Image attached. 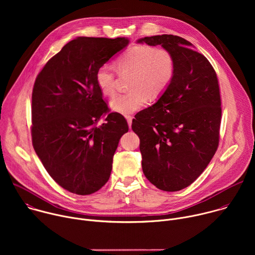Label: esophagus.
Listing matches in <instances>:
<instances>
[{
  "mask_svg": "<svg viewBox=\"0 0 255 255\" xmlns=\"http://www.w3.org/2000/svg\"><path fill=\"white\" fill-rule=\"evenodd\" d=\"M132 117L131 116H126V120H127V122H128V126H129V128L131 129V125H132Z\"/></svg>",
  "mask_w": 255,
  "mask_h": 255,
  "instance_id": "1",
  "label": "esophagus"
}]
</instances>
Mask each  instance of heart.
Returning <instances> with one entry per match:
<instances>
[{"mask_svg": "<svg viewBox=\"0 0 255 255\" xmlns=\"http://www.w3.org/2000/svg\"><path fill=\"white\" fill-rule=\"evenodd\" d=\"M115 66L119 72L133 71L130 92L118 94L110 103L116 113L130 115L150 99L161 96L168 88L175 72V59L165 48L149 45L131 47L118 57ZM96 84L104 96L111 97L116 91V71L110 63L102 64L96 71Z\"/></svg>", "mask_w": 255, "mask_h": 255, "instance_id": "b5f03b06", "label": "heart"}]
</instances>
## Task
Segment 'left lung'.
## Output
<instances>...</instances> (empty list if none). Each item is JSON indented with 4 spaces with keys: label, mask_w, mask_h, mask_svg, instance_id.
I'll use <instances>...</instances> for the list:
<instances>
[{
    "label": "left lung",
    "mask_w": 255,
    "mask_h": 255,
    "mask_svg": "<svg viewBox=\"0 0 255 255\" xmlns=\"http://www.w3.org/2000/svg\"><path fill=\"white\" fill-rule=\"evenodd\" d=\"M137 42L161 45L175 59L172 82L155 104L136 114L132 130L140 138L144 175L159 190L180 191L205 170L219 144L217 75L209 60L179 36L162 34Z\"/></svg>",
    "instance_id": "8db88e82"
}]
</instances>
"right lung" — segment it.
Returning <instances> with one entry per match:
<instances>
[{
    "mask_svg": "<svg viewBox=\"0 0 255 255\" xmlns=\"http://www.w3.org/2000/svg\"><path fill=\"white\" fill-rule=\"evenodd\" d=\"M129 43L125 37H77L39 72L32 92V143L49 175L77 195L99 191L110 177L113 156L128 124L108 114L95 76Z\"/></svg>",
    "mask_w": 255,
    "mask_h": 255,
    "instance_id": "1",
    "label": "right lung"
}]
</instances>
